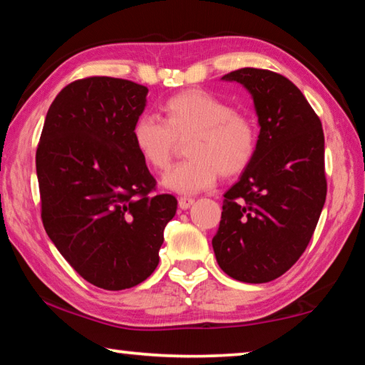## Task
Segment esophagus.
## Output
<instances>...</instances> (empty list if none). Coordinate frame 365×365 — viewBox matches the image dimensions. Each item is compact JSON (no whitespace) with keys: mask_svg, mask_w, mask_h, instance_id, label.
I'll use <instances>...</instances> for the list:
<instances>
[{"mask_svg":"<svg viewBox=\"0 0 365 365\" xmlns=\"http://www.w3.org/2000/svg\"><path fill=\"white\" fill-rule=\"evenodd\" d=\"M193 202H195V200L193 197H188V196H182V197H178V206H180V209H188V207H191L193 206Z\"/></svg>","mask_w":365,"mask_h":365,"instance_id":"1","label":"esophagus"}]
</instances>
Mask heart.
<instances>
[{"label": "heart", "instance_id": "b5f03b06", "mask_svg": "<svg viewBox=\"0 0 365 365\" xmlns=\"http://www.w3.org/2000/svg\"><path fill=\"white\" fill-rule=\"evenodd\" d=\"M163 120L141 115L132 140L141 159L154 170H165L177 143H187L188 160L169 170L164 188L191 195L212 187L219 175L237 177L250 168L257 151V125L248 114L202 90L169 98L160 108Z\"/></svg>", "mask_w": 365, "mask_h": 365}]
</instances>
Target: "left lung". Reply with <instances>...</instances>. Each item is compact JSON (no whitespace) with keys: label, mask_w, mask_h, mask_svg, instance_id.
Wrapping results in <instances>:
<instances>
[{"label":"left lung","mask_w":365,"mask_h":365,"mask_svg":"<svg viewBox=\"0 0 365 365\" xmlns=\"http://www.w3.org/2000/svg\"><path fill=\"white\" fill-rule=\"evenodd\" d=\"M222 80L250 91L261 130L255 160L224 195L214 255L232 279L267 283L301 257L325 205L322 123L280 73L245 67Z\"/></svg>","instance_id":"left-lung-1"}]
</instances>
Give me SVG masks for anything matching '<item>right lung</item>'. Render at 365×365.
Instances as JSON below:
<instances>
[{"mask_svg": "<svg viewBox=\"0 0 365 365\" xmlns=\"http://www.w3.org/2000/svg\"><path fill=\"white\" fill-rule=\"evenodd\" d=\"M148 88L88 77L59 91L36 148L41 220L78 275L110 292L145 282L159 264L164 228L177 212L132 140Z\"/></svg>", "mask_w": 365, "mask_h": 365, "instance_id": "obj_1", "label": "right lung"}]
</instances>
